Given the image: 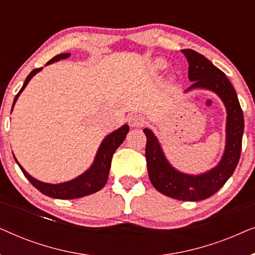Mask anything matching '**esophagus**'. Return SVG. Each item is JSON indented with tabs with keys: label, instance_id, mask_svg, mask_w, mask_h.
I'll return each instance as SVG.
<instances>
[{
	"label": "esophagus",
	"instance_id": "34e87169",
	"mask_svg": "<svg viewBox=\"0 0 255 255\" xmlns=\"http://www.w3.org/2000/svg\"><path fill=\"white\" fill-rule=\"evenodd\" d=\"M128 123H130L131 127L139 128L142 127L145 124V117H142L141 115L139 114H132L130 117H128Z\"/></svg>",
	"mask_w": 255,
	"mask_h": 255
}]
</instances>
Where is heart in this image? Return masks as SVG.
Returning a JSON list of instances; mask_svg holds the SVG:
<instances>
[{
  "label": "heart",
  "mask_w": 255,
  "mask_h": 255,
  "mask_svg": "<svg viewBox=\"0 0 255 255\" xmlns=\"http://www.w3.org/2000/svg\"><path fill=\"white\" fill-rule=\"evenodd\" d=\"M154 66H155L156 69H162L163 67H165V62L161 61V60H159V61L155 62Z\"/></svg>",
  "instance_id": "obj_1"
}]
</instances>
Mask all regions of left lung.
<instances>
[{"mask_svg": "<svg viewBox=\"0 0 255 255\" xmlns=\"http://www.w3.org/2000/svg\"><path fill=\"white\" fill-rule=\"evenodd\" d=\"M189 67L188 76L193 85L188 88H207L221 97L228 111L226 122V147L224 155L214 169L201 175H188L177 172L169 165L158 140L148 128H145L146 148L149 180L156 190L175 200L202 201L210 197L224 186L235 172L240 159L244 132V115L236 90L221 69L212 65L204 55L194 50H182Z\"/></svg>", "mask_w": 255, "mask_h": 255, "instance_id": "8db88e82", "label": "left lung"}]
</instances>
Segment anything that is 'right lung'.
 <instances>
[{"label": "right lung", "mask_w": 255, "mask_h": 255, "mask_svg": "<svg viewBox=\"0 0 255 255\" xmlns=\"http://www.w3.org/2000/svg\"><path fill=\"white\" fill-rule=\"evenodd\" d=\"M71 53H62V54H58L55 55L54 58H52L50 61L47 62L48 64H52V62L60 60V59H66L68 58ZM41 69L40 68H36L33 69L32 72L27 75V78L24 82V85L20 90L17 94L15 100H13V104L18 99L19 94L22 93V90L25 88L27 83L34 74H37ZM12 104V107H13ZM128 132V125H123V127L118 128L113 133H110L109 135H107L104 138V140L101 144L99 151H97L95 161H94L93 166L90 168L82 174L76 177V179L68 181V182H64V183H59V184H50V183H44L40 182L36 179H33L32 176L29 175L22 166H18L20 170H22L24 175L27 180L32 183L33 187H36L40 193H43L46 196L53 197V198H60V200H73V198H79V197H83L87 196V195L94 194L96 191H99L102 189L104 187V184L107 183L108 181V176H109V170H110V166H111V159H113V155L116 149L120 147V145L124 141L125 137H127ZM15 158V156H13ZM16 160V159H15Z\"/></svg>", "instance_id": "add662e5"}]
</instances>
